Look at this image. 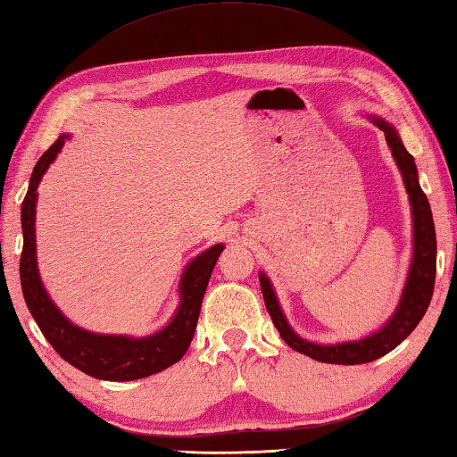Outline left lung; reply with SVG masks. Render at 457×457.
I'll list each match as a JSON object with an SVG mask.
<instances>
[{"label": "left lung", "mask_w": 457, "mask_h": 457, "mask_svg": "<svg viewBox=\"0 0 457 457\" xmlns=\"http://www.w3.org/2000/svg\"><path fill=\"white\" fill-rule=\"evenodd\" d=\"M366 117L385 133V140H387L391 156L401 171L404 189H407L409 194L411 215H412L411 266L407 271V279H404L399 305L395 307L387 322H385L379 330H375L368 334V337L358 338V340L337 342V344L311 342L307 338L299 337V334L291 328V324L286 319V312H283L279 305L276 291H273L270 278L263 271L258 273L262 295H263V301H266V309L270 312L273 324H276L279 337L286 340L287 346H291L299 353H305V356L317 361L338 363V366L368 363L397 348L422 320L424 312H427L430 305L434 279H436L434 219H432L430 203L419 184L417 164H414V158L409 154V150L404 148L403 140L399 137V130L395 129L389 120H385L378 115H366Z\"/></svg>", "instance_id": "obj_1"}]
</instances>
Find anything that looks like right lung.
I'll return each instance as SVG.
<instances>
[{"mask_svg":"<svg viewBox=\"0 0 457 457\" xmlns=\"http://www.w3.org/2000/svg\"><path fill=\"white\" fill-rule=\"evenodd\" d=\"M68 138L70 135H60L56 143L40 156L33 174H30L29 189L23 199V252L21 263H19L23 297L40 332L70 366L104 381L143 379L174 366L176 361L184 358L191 340H194L201 301L209 286V278L225 245H215L203 250L199 256L187 263L178 286L179 303L174 317L168 320L164 328L137 338L129 337V334H101L76 327L50 299L45 283L40 279L35 232L38 184Z\"/></svg>","mask_w":457,"mask_h":457,"instance_id":"obj_1","label":"right lung"}]
</instances>
